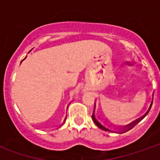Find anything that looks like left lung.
<instances>
[{
    "instance_id": "1",
    "label": "left lung",
    "mask_w": 160,
    "mask_h": 160,
    "mask_svg": "<svg viewBox=\"0 0 160 160\" xmlns=\"http://www.w3.org/2000/svg\"><path fill=\"white\" fill-rule=\"evenodd\" d=\"M151 106H152V104H151ZM149 110H150V108H149ZM149 110H148V112H147V113H146V114H145L144 116H142L141 118H138L137 120L134 121L133 122H131V123L128 124V125H126V126H124L123 128H122V127L120 128V129H121V128H122V133H124V132H127V131H128V130H129V129H131L132 128H134V125H135V124H137V122H140V121H141V119H143V118H144L145 117L147 116V114H148V111H149ZM92 120H93V122H95V124H96V125H97V126L98 128H100L101 129H104V130H106V131H111V130H110V129H108L107 128H105V127H104V126H103V125H102V124H101L100 122H98V121L97 120V119H96V118H95V115H94V111H93V114H92Z\"/></svg>"
}]
</instances>
